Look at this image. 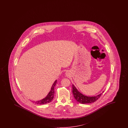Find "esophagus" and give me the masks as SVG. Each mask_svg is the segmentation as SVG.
I'll return each mask as SVG.
<instances>
[{"label": "esophagus", "instance_id": "esophagus-1", "mask_svg": "<svg viewBox=\"0 0 128 128\" xmlns=\"http://www.w3.org/2000/svg\"><path fill=\"white\" fill-rule=\"evenodd\" d=\"M66 74H68V73H66Z\"/></svg>", "mask_w": 128, "mask_h": 128}]
</instances>
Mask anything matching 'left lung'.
Returning <instances> with one entry per match:
<instances>
[{"label":"left lung","instance_id":"1","mask_svg":"<svg viewBox=\"0 0 128 128\" xmlns=\"http://www.w3.org/2000/svg\"><path fill=\"white\" fill-rule=\"evenodd\" d=\"M103 92H103L102 93H103ZM72 92L75 100L77 101L78 102L84 104H90L95 102L100 98L101 95L102 94V93H101L96 96H86L80 93L73 84L72 85Z\"/></svg>","mask_w":128,"mask_h":128}]
</instances>
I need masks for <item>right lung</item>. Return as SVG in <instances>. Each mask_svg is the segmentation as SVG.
<instances>
[{"label": "right lung", "instance_id": "right-lung-1", "mask_svg": "<svg viewBox=\"0 0 128 128\" xmlns=\"http://www.w3.org/2000/svg\"><path fill=\"white\" fill-rule=\"evenodd\" d=\"M57 81L56 80L54 82V83L52 85L51 89H50V92H49L48 94L47 95L46 97L45 98H43L42 100H40L37 101H34L35 102V103L37 104H40V105H42V104H45L47 103H49L50 102L52 101V100L54 98V87L56 84Z\"/></svg>", "mask_w": 128, "mask_h": 128}]
</instances>
